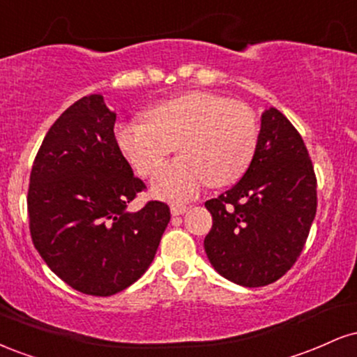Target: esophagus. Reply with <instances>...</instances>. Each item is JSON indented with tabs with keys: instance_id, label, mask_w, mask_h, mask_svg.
<instances>
[{
	"instance_id": "34e87169",
	"label": "esophagus",
	"mask_w": 357,
	"mask_h": 357,
	"mask_svg": "<svg viewBox=\"0 0 357 357\" xmlns=\"http://www.w3.org/2000/svg\"><path fill=\"white\" fill-rule=\"evenodd\" d=\"M186 211H188L186 204H171V215H173V216L184 215Z\"/></svg>"
}]
</instances>
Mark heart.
Listing matches in <instances>:
<instances>
[{
	"instance_id": "heart-1",
	"label": "heart",
	"mask_w": 357,
	"mask_h": 357,
	"mask_svg": "<svg viewBox=\"0 0 357 357\" xmlns=\"http://www.w3.org/2000/svg\"><path fill=\"white\" fill-rule=\"evenodd\" d=\"M146 121L116 127V144L141 174H151L171 151L179 158L153 178L155 196L173 202L195 198L204 184L225 188L236 183L252 165L258 124L245 104L210 92H186L146 110Z\"/></svg>"
}]
</instances>
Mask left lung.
Wrapping results in <instances>:
<instances>
[{"instance_id": "obj_1", "label": "left lung", "mask_w": 357, "mask_h": 357, "mask_svg": "<svg viewBox=\"0 0 357 357\" xmlns=\"http://www.w3.org/2000/svg\"><path fill=\"white\" fill-rule=\"evenodd\" d=\"M253 161L231 190L204 203V252L221 277L264 287L289 272L317 210V181L301 134L277 109L261 112Z\"/></svg>"}]
</instances>
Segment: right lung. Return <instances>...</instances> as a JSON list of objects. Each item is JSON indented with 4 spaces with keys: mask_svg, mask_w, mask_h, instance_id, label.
<instances>
[{
    "mask_svg": "<svg viewBox=\"0 0 357 357\" xmlns=\"http://www.w3.org/2000/svg\"><path fill=\"white\" fill-rule=\"evenodd\" d=\"M116 112L100 93L82 97L45 136L30 174L28 215L40 257L65 284L109 297L154 260L169 206H127L144 190L114 136Z\"/></svg>",
    "mask_w": 357,
    "mask_h": 357,
    "instance_id": "right-lung-1",
    "label": "right lung"
}]
</instances>
